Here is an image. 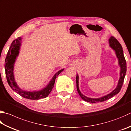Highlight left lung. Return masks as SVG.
<instances>
[{
    "label": "left lung",
    "instance_id": "8db88e82",
    "mask_svg": "<svg viewBox=\"0 0 131 131\" xmlns=\"http://www.w3.org/2000/svg\"><path fill=\"white\" fill-rule=\"evenodd\" d=\"M109 44L110 47L115 52V54L118 59V64H119L120 68V78L119 81H118L117 85L115 90H113L111 92L105 96H103L102 97L99 98L88 97H87L86 96L84 95L83 93L80 92V91L79 90V78L78 74H77L76 78V88H77L78 92L79 93V94L80 96V97L83 100L85 101V102L93 103L104 102V101L110 99V98L112 97L113 96H114L115 95L117 94V93L120 92L121 88L122 87L127 71V64L124 56V53H123V48L120 43L117 41V39L113 36L111 37L110 39H109Z\"/></svg>",
    "mask_w": 131,
    "mask_h": 131
}]
</instances>
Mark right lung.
<instances>
[{
    "instance_id": "add662e5",
    "label": "right lung",
    "mask_w": 131,
    "mask_h": 131,
    "mask_svg": "<svg viewBox=\"0 0 131 131\" xmlns=\"http://www.w3.org/2000/svg\"><path fill=\"white\" fill-rule=\"evenodd\" d=\"M21 37H19L14 40L11 43L10 47L7 52L4 63L7 82L13 91L24 98L31 100H39L40 99L46 98L49 95L52 90L56 77L63 71L64 68L58 71L54 75L48 84L41 90L34 91H27L22 90L17 84L15 79L14 73V64L15 63L16 58L19 54V51L21 45Z\"/></svg>"
}]
</instances>
